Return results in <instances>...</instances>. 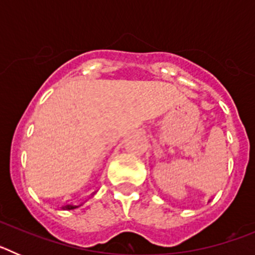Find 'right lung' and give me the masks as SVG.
<instances>
[{
    "instance_id": "right-lung-1",
    "label": "right lung",
    "mask_w": 255,
    "mask_h": 255,
    "mask_svg": "<svg viewBox=\"0 0 255 255\" xmlns=\"http://www.w3.org/2000/svg\"><path fill=\"white\" fill-rule=\"evenodd\" d=\"M79 206H73V204H64V206L61 207V209H65V211H70V209H75L78 208Z\"/></svg>"
}]
</instances>
